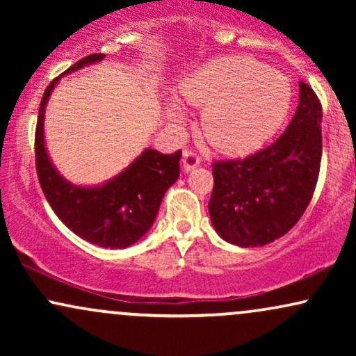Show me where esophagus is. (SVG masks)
<instances>
[{"instance_id": "esophagus-1", "label": "esophagus", "mask_w": 356, "mask_h": 356, "mask_svg": "<svg viewBox=\"0 0 356 356\" xmlns=\"http://www.w3.org/2000/svg\"><path fill=\"white\" fill-rule=\"evenodd\" d=\"M199 164H201V155H199L197 152H194L192 149H184L182 169L186 170V172H189V170L195 169Z\"/></svg>"}]
</instances>
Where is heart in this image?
I'll use <instances>...</instances> for the list:
<instances>
[{"label":"heart","mask_w":356,"mask_h":356,"mask_svg":"<svg viewBox=\"0 0 356 356\" xmlns=\"http://www.w3.org/2000/svg\"><path fill=\"white\" fill-rule=\"evenodd\" d=\"M187 104L204 107V136L227 154H249L276 132L291 100L283 73L244 56L202 65L181 85Z\"/></svg>","instance_id":"obj_1"}]
</instances>
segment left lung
Segmentation results:
<instances>
[{"label": "left lung", "mask_w": 356, "mask_h": 356, "mask_svg": "<svg viewBox=\"0 0 356 356\" xmlns=\"http://www.w3.org/2000/svg\"><path fill=\"white\" fill-rule=\"evenodd\" d=\"M321 104L300 81V105L288 129L246 159L212 162L209 214L227 243L264 246L300 220L316 187L321 164Z\"/></svg>", "instance_id": "1"}]
</instances>
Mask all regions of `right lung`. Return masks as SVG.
<instances>
[{
  "label": "right lung",
  "instance_id": "add662e5",
  "mask_svg": "<svg viewBox=\"0 0 356 356\" xmlns=\"http://www.w3.org/2000/svg\"><path fill=\"white\" fill-rule=\"evenodd\" d=\"M104 53L85 56L67 72L104 58ZM58 76L44 90L35 130V164L40 186L53 212L68 229L102 248H127L152 226L165 191L177 181L181 150L161 154L147 149L122 174L100 187H76L56 172L44 150L43 113Z\"/></svg>",
  "mask_w": 356,
  "mask_h": 356
}]
</instances>
